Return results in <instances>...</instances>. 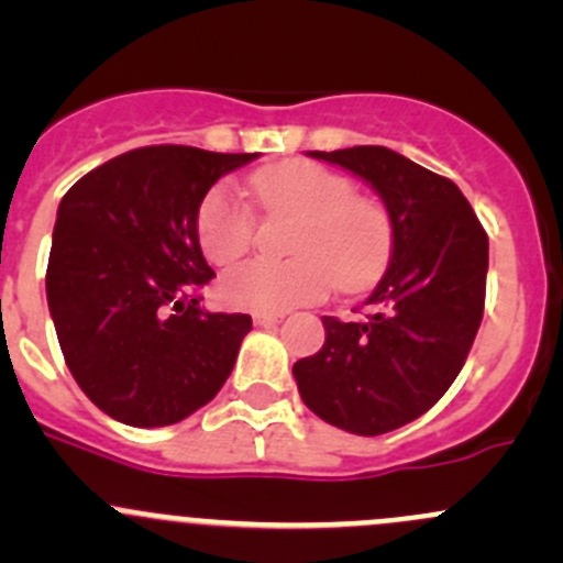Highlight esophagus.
<instances>
[{
    "label": "esophagus",
    "mask_w": 563,
    "mask_h": 563,
    "mask_svg": "<svg viewBox=\"0 0 563 563\" xmlns=\"http://www.w3.org/2000/svg\"><path fill=\"white\" fill-rule=\"evenodd\" d=\"M280 321H283V316H277V313H255L253 316V323L261 329H272V327H277Z\"/></svg>",
    "instance_id": "obj_1"
}]
</instances>
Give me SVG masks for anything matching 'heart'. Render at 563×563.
I'll use <instances>...</instances> for the list:
<instances>
[{
  "instance_id": "obj_1",
  "label": "heart",
  "mask_w": 563,
  "mask_h": 563,
  "mask_svg": "<svg viewBox=\"0 0 563 563\" xmlns=\"http://www.w3.org/2000/svg\"><path fill=\"white\" fill-rule=\"evenodd\" d=\"M269 214H297L291 261H247L220 277V299L250 313H286L318 302L340 283L360 291L387 269L391 218L382 203L356 196L354 181L313 161H286L250 179ZM253 212L229 190L212 187L196 212V236L212 264H231L253 245Z\"/></svg>"
}]
</instances>
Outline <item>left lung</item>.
I'll list each match as a JSON object with an SVG mask.
<instances>
[{
  "instance_id": "left-lung-1",
  "label": "left lung",
  "mask_w": 563,
  "mask_h": 563,
  "mask_svg": "<svg viewBox=\"0 0 563 563\" xmlns=\"http://www.w3.org/2000/svg\"><path fill=\"white\" fill-rule=\"evenodd\" d=\"M378 192L391 218L389 266L367 316H323L321 351L294 365L305 406L356 435L422 417L452 387L485 310L487 234L455 181L387 146L308 152Z\"/></svg>"
}]
</instances>
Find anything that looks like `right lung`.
Wrapping results in <instances>:
<instances>
[{
    "label": "right lung",
    "instance_id": "1",
    "mask_svg": "<svg viewBox=\"0 0 563 563\" xmlns=\"http://www.w3.org/2000/svg\"><path fill=\"white\" fill-rule=\"evenodd\" d=\"M255 157L144 146L81 176L59 201L48 310L73 378L117 422H181L234 371L253 321L198 305L214 272L196 212L220 176Z\"/></svg>",
    "mask_w": 563,
    "mask_h": 563
}]
</instances>
